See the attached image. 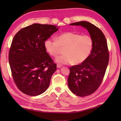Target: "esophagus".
<instances>
[{"label":"esophagus","instance_id":"1","mask_svg":"<svg viewBox=\"0 0 121 121\" xmlns=\"http://www.w3.org/2000/svg\"><path fill=\"white\" fill-rule=\"evenodd\" d=\"M62 65H59V64H58L57 65H56V67H57L58 68H60L61 66H62Z\"/></svg>","mask_w":121,"mask_h":121}]
</instances>
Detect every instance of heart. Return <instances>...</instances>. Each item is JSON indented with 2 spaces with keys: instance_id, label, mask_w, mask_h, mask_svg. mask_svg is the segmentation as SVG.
<instances>
[{
  "instance_id": "obj_1",
  "label": "heart",
  "mask_w": 121,
  "mask_h": 121,
  "mask_svg": "<svg viewBox=\"0 0 121 121\" xmlns=\"http://www.w3.org/2000/svg\"><path fill=\"white\" fill-rule=\"evenodd\" d=\"M94 41L91 36L68 32L59 35L58 39L50 38L46 39L44 46L46 51L53 56H56L61 52V47H65V54L56 59L58 63L78 65L84 62L92 52Z\"/></svg>"
}]
</instances>
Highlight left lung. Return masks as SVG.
<instances>
[{
  "mask_svg": "<svg viewBox=\"0 0 121 121\" xmlns=\"http://www.w3.org/2000/svg\"><path fill=\"white\" fill-rule=\"evenodd\" d=\"M70 25L85 28L94 41L91 55L84 62L70 68L68 78L70 91L77 96L85 97L96 91L103 81L109 59L107 42L101 30L91 23L81 21Z\"/></svg>",
  "mask_w": 121,
  "mask_h": 121,
  "instance_id": "1",
  "label": "left lung"
}]
</instances>
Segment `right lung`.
I'll use <instances>...</instances> for the list:
<instances>
[{"instance_id": "right-lung-1", "label": "right lung", "mask_w": 121, "mask_h": 121, "mask_svg": "<svg viewBox=\"0 0 121 121\" xmlns=\"http://www.w3.org/2000/svg\"><path fill=\"white\" fill-rule=\"evenodd\" d=\"M58 30L55 25L35 23L23 28L14 36L9 62L14 83L24 94L38 96L49 86L56 65L46 52L44 42Z\"/></svg>"}]
</instances>
